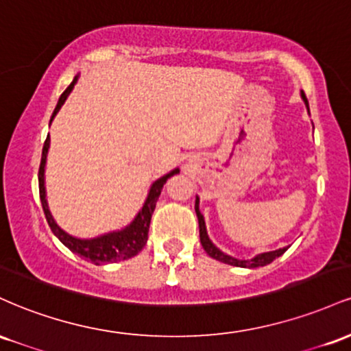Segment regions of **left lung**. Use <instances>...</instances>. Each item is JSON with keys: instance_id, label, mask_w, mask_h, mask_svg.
I'll return each instance as SVG.
<instances>
[{"instance_id": "left-lung-1", "label": "left lung", "mask_w": 351, "mask_h": 351, "mask_svg": "<svg viewBox=\"0 0 351 351\" xmlns=\"http://www.w3.org/2000/svg\"><path fill=\"white\" fill-rule=\"evenodd\" d=\"M300 97H302V100H304L305 107H307V110H308V100H307V97H305L304 92H300ZM308 114H310V110H308ZM195 211H196V216H198L199 239H201V244H203V249L206 251L209 257L219 261V263H224V264H229V265H236V267H245V269L263 267V265L271 264L274 259H277V257L282 256V254H284L289 249V247H282V249H276V251L261 252V254H257V256H254L252 259H237V257L228 256L226 252H223L219 247H216V245L213 244V241L209 239L208 231H206V223H204V216L201 215V211H199V198H198V196H196V201H195Z\"/></svg>"}]
</instances>
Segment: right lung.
Returning a JSON list of instances; mask_svg holds the SVG:
<instances>
[{
  "instance_id": "add662e5",
  "label": "right lung",
  "mask_w": 351,
  "mask_h": 351,
  "mask_svg": "<svg viewBox=\"0 0 351 351\" xmlns=\"http://www.w3.org/2000/svg\"><path fill=\"white\" fill-rule=\"evenodd\" d=\"M79 75H75L74 80L71 82V86L62 92V95L59 97L58 106H56L54 112H52L51 122L54 120V117L58 115V112L60 110V107L64 106L69 94L74 88L75 84H77ZM49 145H51V138L47 135L46 142H44L43 147V156H41V165H39V196H41V204L44 209V215H46L47 224H49L51 231L54 232V236L66 245L67 249H71L72 252L77 254V256L84 257V259L88 261V263L100 265V264H108V263H119V261H125L134 257L143 249V245L147 244L148 239V228H150V221H152V215L155 211L156 201H158L160 193H162L163 184L167 183L168 178H171L173 175H178L180 168H175L167 175H163L162 178H158L156 181H153L150 189H148V195L145 198V203L140 208V211L136 213L134 219H132L130 224L122 229H117V231H110L106 232V234H100L97 237H88V239H82V237H75L69 234V232L64 231L62 228L56 223V219L52 217L51 211H49V204H47V198H46V160H47V153H49Z\"/></svg>"
}]
</instances>
